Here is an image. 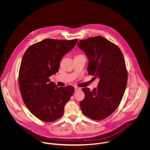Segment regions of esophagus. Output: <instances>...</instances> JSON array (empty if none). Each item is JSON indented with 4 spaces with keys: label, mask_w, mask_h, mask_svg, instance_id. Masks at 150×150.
Returning <instances> with one entry per match:
<instances>
[{
    "label": "esophagus",
    "mask_w": 150,
    "mask_h": 150,
    "mask_svg": "<svg viewBox=\"0 0 150 150\" xmlns=\"http://www.w3.org/2000/svg\"><path fill=\"white\" fill-rule=\"evenodd\" d=\"M80 89H81V88L78 87V86H75L74 87V91H80Z\"/></svg>",
    "instance_id": "34e87169"
}]
</instances>
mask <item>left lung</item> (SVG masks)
I'll list each match as a JSON object with an SVG mask.
<instances>
[{
    "instance_id": "obj_1",
    "label": "left lung",
    "mask_w": 150,
    "mask_h": 150,
    "mask_svg": "<svg viewBox=\"0 0 150 150\" xmlns=\"http://www.w3.org/2000/svg\"><path fill=\"white\" fill-rule=\"evenodd\" d=\"M88 59V74L99 78L97 88L82 89L85 98L80 102L83 113L94 120L110 116L119 106L128 81V72L119 47L102 36L77 43Z\"/></svg>"
}]
</instances>
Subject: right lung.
Here are the masks:
<instances>
[{"instance_id":"add662e5","label":"right lung","mask_w":150,"mask_h":150,"mask_svg":"<svg viewBox=\"0 0 150 150\" xmlns=\"http://www.w3.org/2000/svg\"><path fill=\"white\" fill-rule=\"evenodd\" d=\"M77 41L47 39L31 45L23 55L18 79L22 99L30 112L44 122L61 118L73 93V86L58 88L49 77L58 71L63 57Z\"/></svg>"}]
</instances>
